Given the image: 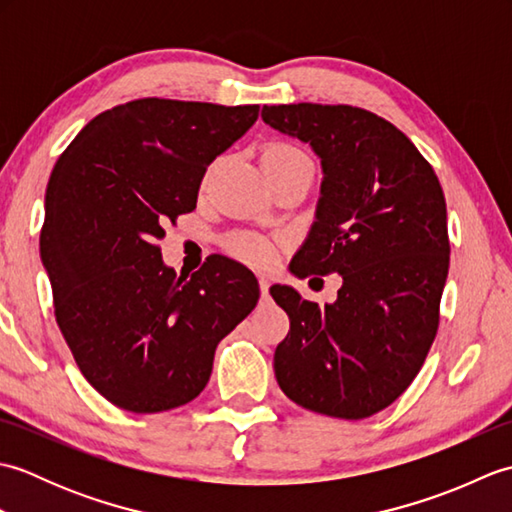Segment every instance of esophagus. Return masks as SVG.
<instances>
[{"label": "esophagus", "instance_id": "1", "mask_svg": "<svg viewBox=\"0 0 512 512\" xmlns=\"http://www.w3.org/2000/svg\"><path fill=\"white\" fill-rule=\"evenodd\" d=\"M268 288H270V281L266 277H259V290H262V297H268Z\"/></svg>", "mask_w": 512, "mask_h": 512}]
</instances>
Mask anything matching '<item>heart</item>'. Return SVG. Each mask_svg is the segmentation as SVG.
I'll use <instances>...</instances> for the list:
<instances>
[{"label": "heart", "instance_id": "obj_1", "mask_svg": "<svg viewBox=\"0 0 512 512\" xmlns=\"http://www.w3.org/2000/svg\"><path fill=\"white\" fill-rule=\"evenodd\" d=\"M299 160H310L308 154L295 145L279 143L266 149L264 154V165L266 162H299ZM281 244L277 239H266L257 235H237L231 239V253L242 259V262L257 266V268H270L279 257Z\"/></svg>", "mask_w": 512, "mask_h": 512}]
</instances>
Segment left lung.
<instances>
[{
	"label": "left lung",
	"mask_w": 512,
	"mask_h": 512,
	"mask_svg": "<svg viewBox=\"0 0 512 512\" xmlns=\"http://www.w3.org/2000/svg\"><path fill=\"white\" fill-rule=\"evenodd\" d=\"M262 118L321 158L317 220L290 270L343 279L323 308L270 288L290 319L277 383L323 416L369 418L411 385L436 339L451 250L440 180L398 127L361 107L266 105Z\"/></svg>",
	"instance_id": "8db88e82"
}]
</instances>
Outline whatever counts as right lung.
Wrapping results in <instances>:
<instances>
[{"label":"right lung","instance_id":"right-lung-1","mask_svg":"<svg viewBox=\"0 0 512 512\" xmlns=\"http://www.w3.org/2000/svg\"><path fill=\"white\" fill-rule=\"evenodd\" d=\"M257 116L259 105L129 101L92 118L52 169L39 248L54 317L81 374L116 407L187 405L209 383L217 343L257 306L246 266L217 255L178 277L158 246Z\"/></svg>","mask_w":512,"mask_h":512}]
</instances>
